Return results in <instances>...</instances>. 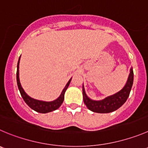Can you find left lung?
<instances>
[{
	"label": "left lung",
	"instance_id": "obj_1",
	"mask_svg": "<svg viewBox=\"0 0 148 148\" xmlns=\"http://www.w3.org/2000/svg\"><path fill=\"white\" fill-rule=\"evenodd\" d=\"M134 81L133 68L130 69V73L127 81L121 90L117 93L108 96L101 100H94L87 96L84 86L83 85V98L84 104L88 110L98 113H109L119 109L127 100L130 94Z\"/></svg>",
	"mask_w": 148,
	"mask_h": 148
}]
</instances>
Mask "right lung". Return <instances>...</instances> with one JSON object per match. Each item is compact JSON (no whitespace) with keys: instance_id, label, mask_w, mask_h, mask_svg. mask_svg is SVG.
Returning <instances> with one entry per match:
<instances>
[{"instance_id":"right-lung-1","label":"right lung","mask_w":148,"mask_h":148,"mask_svg":"<svg viewBox=\"0 0 148 148\" xmlns=\"http://www.w3.org/2000/svg\"><path fill=\"white\" fill-rule=\"evenodd\" d=\"M20 57L19 58V61L17 63V71H16V82H17L18 88H19V91H20L21 96L23 98L24 101L26 102L27 105L33 110L36 111L38 112H40V113H47V112H52V111L56 110L58 109L61 105L62 104L63 101H64V93H65L66 90L68 88L69 85L70 84L72 78L69 80L67 84L63 88L61 94L60 95L58 98L53 101H50V102H46V101L43 100H38V99H33V98L30 97L29 95L26 94L25 91H24L23 88L22 87V85L20 84V81H19V61H20Z\"/></svg>"}]
</instances>
